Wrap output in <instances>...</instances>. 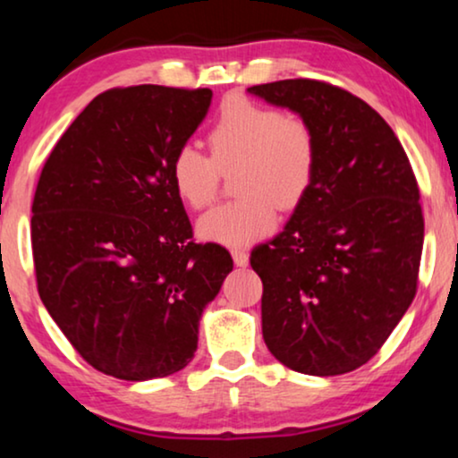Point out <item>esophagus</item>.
I'll return each mask as SVG.
<instances>
[{"mask_svg":"<svg viewBox=\"0 0 458 458\" xmlns=\"http://www.w3.org/2000/svg\"><path fill=\"white\" fill-rule=\"evenodd\" d=\"M231 256H233V262H235L237 267H248V262H250V256H248L246 250H242V248H235V250H231Z\"/></svg>","mask_w":458,"mask_h":458,"instance_id":"34e87169","label":"esophagus"}]
</instances>
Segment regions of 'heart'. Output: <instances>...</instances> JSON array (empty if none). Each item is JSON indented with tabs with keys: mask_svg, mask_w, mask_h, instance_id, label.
I'll list each match as a JSON object with an SVG mask.
<instances>
[{
	"mask_svg": "<svg viewBox=\"0 0 458 458\" xmlns=\"http://www.w3.org/2000/svg\"><path fill=\"white\" fill-rule=\"evenodd\" d=\"M210 156L193 146L179 148L171 181L181 202L193 210L212 204L221 173L235 168L240 198L221 204L198 221L204 240L246 246L275 229L279 210H293L309 193L317 171V137L302 116L281 114L246 98L223 104L208 131Z\"/></svg>",
	"mask_w": 458,
	"mask_h": 458,
	"instance_id": "1",
	"label": "heart"
}]
</instances>
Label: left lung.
Listing matches in <instances>:
<instances>
[{
    "label": "left lung",
    "instance_id": "left-lung-1",
    "mask_svg": "<svg viewBox=\"0 0 458 458\" xmlns=\"http://www.w3.org/2000/svg\"><path fill=\"white\" fill-rule=\"evenodd\" d=\"M304 118L317 171L285 229L250 254L262 337L292 371L350 373L377 354L417 293L419 187L384 118L342 87L285 79L248 87Z\"/></svg>",
    "mask_w": 458,
    "mask_h": 458
}]
</instances>
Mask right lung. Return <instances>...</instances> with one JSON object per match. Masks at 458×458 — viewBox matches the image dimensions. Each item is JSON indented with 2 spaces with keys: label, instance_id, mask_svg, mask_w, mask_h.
Returning <instances> with one entry per match:
<instances>
[{
  "label": "right lung",
  "instance_id": "right-lung-1",
  "mask_svg": "<svg viewBox=\"0 0 458 458\" xmlns=\"http://www.w3.org/2000/svg\"><path fill=\"white\" fill-rule=\"evenodd\" d=\"M210 89L116 87L60 137L33 199L41 302L74 350L112 377L146 381L187 367L198 325L233 268L196 243L171 162L204 121Z\"/></svg>",
  "mask_w": 458,
  "mask_h": 458
}]
</instances>
